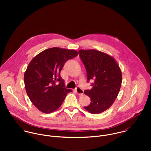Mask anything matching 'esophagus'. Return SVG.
Returning a JSON list of instances; mask_svg holds the SVG:
<instances>
[{"instance_id": "esophagus-1", "label": "esophagus", "mask_w": 151, "mask_h": 151, "mask_svg": "<svg viewBox=\"0 0 151 151\" xmlns=\"http://www.w3.org/2000/svg\"><path fill=\"white\" fill-rule=\"evenodd\" d=\"M75 91H76V93H77L78 95H83L84 91H83V89H81V87L77 86V87L75 89Z\"/></svg>"}]
</instances>
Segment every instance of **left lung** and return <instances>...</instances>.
Here are the masks:
<instances>
[{"label":"left lung","instance_id":"obj_1","mask_svg":"<svg viewBox=\"0 0 151 151\" xmlns=\"http://www.w3.org/2000/svg\"><path fill=\"white\" fill-rule=\"evenodd\" d=\"M80 58L86 67L87 82L94 80L92 88L84 91L91 103L84 108L92 114L104 112L117 98L122 82V71L110 56L96 50H80Z\"/></svg>","mask_w":151,"mask_h":151}]
</instances>
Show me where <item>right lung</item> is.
<instances>
[{
	"label": "right lung",
	"mask_w": 151,
	"mask_h": 151,
	"mask_svg": "<svg viewBox=\"0 0 151 151\" xmlns=\"http://www.w3.org/2000/svg\"><path fill=\"white\" fill-rule=\"evenodd\" d=\"M77 55L74 50L55 47L43 50L30 62L24 76L25 89L31 102L41 111H55L72 91L65 88L60 73L65 63Z\"/></svg>",
	"instance_id": "add662e5"
}]
</instances>
